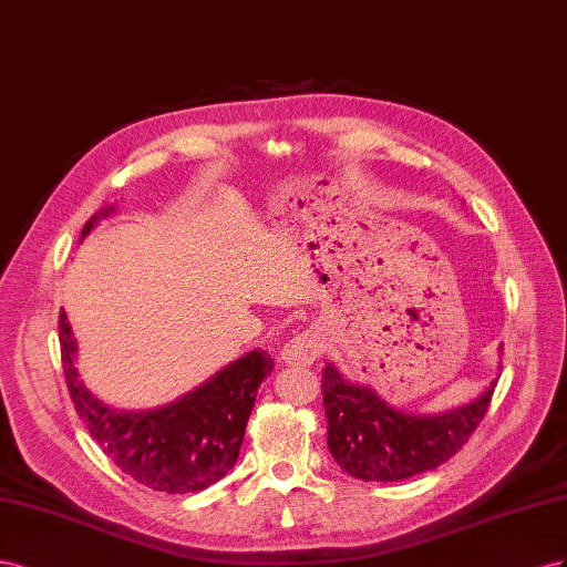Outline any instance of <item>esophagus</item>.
I'll return each instance as SVG.
<instances>
[{
  "label": "esophagus",
  "mask_w": 567,
  "mask_h": 567,
  "mask_svg": "<svg viewBox=\"0 0 567 567\" xmlns=\"http://www.w3.org/2000/svg\"><path fill=\"white\" fill-rule=\"evenodd\" d=\"M320 347H322L320 334L316 330H306V332L297 334L295 339H289V342L280 351V359L285 365L306 368L318 359Z\"/></svg>",
  "instance_id": "obj_1"
}]
</instances>
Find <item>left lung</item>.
<instances>
[{
	"instance_id": "8db88e82",
	"label": "left lung",
	"mask_w": 567,
	"mask_h": 567,
	"mask_svg": "<svg viewBox=\"0 0 567 567\" xmlns=\"http://www.w3.org/2000/svg\"><path fill=\"white\" fill-rule=\"evenodd\" d=\"M442 413H411L386 403L373 386L347 380L334 363L322 370L330 454L355 480L399 482L449 461L487 413L496 386Z\"/></svg>"
}]
</instances>
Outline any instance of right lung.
<instances>
[{"label":"right lung","instance_id":"right-lung-1","mask_svg":"<svg viewBox=\"0 0 567 567\" xmlns=\"http://www.w3.org/2000/svg\"><path fill=\"white\" fill-rule=\"evenodd\" d=\"M113 208L116 206H104L94 214L80 233V241L113 214ZM59 342L73 406L85 420L92 440L125 475L166 494L202 492L228 475L237 463L258 386L272 373L270 353L254 349L164 406L121 411L96 399L80 380L78 344L63 311Z\"/></svg>","mask_w":567,"mask_h":567}]
</instances>
